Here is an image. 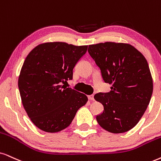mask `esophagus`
I'll list each match as a JSON object with an SVG mask.
<instances>
[{"label": "esophagus", "mask_w": 161, "mask_h": 161, "mask_svg": "<svg viewBox=\"0 0 161 161\" xmlns=\"http://www.w3.org/2000/svg\"><path fill=\"white\" fill-rule=\"evenodd\" d=\"M87 98L90 100H94V98H93V95H89L87 96Z\"/></svg>", "instance_id": "34e87169"}]
</instances>
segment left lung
<instances>
[{
    "instance_id": "obj_1",
    "label": "left lung",
    "mask_w": 161,
    "mask_h": 161,
    "mask_svg": "<svg viewBox=\"0 0 161 161\" xmlns=\"http://www.w3.org/2000/svg\"><path fill=\"white\" fill-rule=\"evenodd\" d=\"M88 53L105 82L111 85L110 92L94 95L104 107L96 117L99 125L114 134L129 131L143 117L153 92L147 61L135 47L125 43L91 44Z\"/></svg>"
}]
</instances>
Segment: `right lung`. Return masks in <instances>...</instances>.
<instances>
[{
	"label": "right lung",
	"instance_id": "add662e5",
	"mask_svg": "<svg viewBox=\"0 0 161 161\" xmlns=\"http://www.w3.org/2000/svg\"><path fill=\"white\" fill-rule=\"evenodd\" d=\"M87 49V45L47 42L36 46L26 56L18 88L28 117L39 129L55 133L66 129L87 103L84 93L62 85L73 79V69Z\"/></svg>",
	"mask_w": 161,
	"mask_h": 161
}]
</instances>
